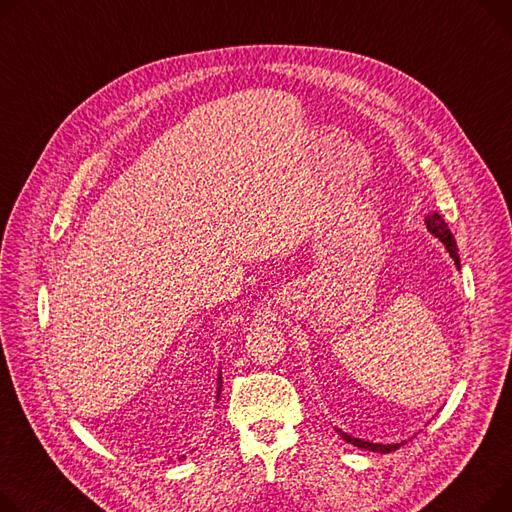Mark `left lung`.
Listing matches in <instances>:
<instances>
[{
	"label": "left lung",
	"mask_w": 512,
	"mask_h": 512,
	"mask_svg": "<svg viewBox=\"0 0 512 512\" xmlns=\"http://www.w3.org/2000/svg\"><path fill=\"white\" fill-rule=\"evenodd\" d=\"M426 228L438 238V241L445 245V249L449 251V255L453 257V261H455V265L457 267H461V261H459V255H457V243H455V236H453V232L449 230V226H447V222L440 218V214H428L426 218ZM335 432L342 436L346 442H350V445H354V447H358V449H364V451H372V453H391V451H397L403 442H395V445H381V442H370V440H362V438H354L352 434H348V432H344V430H339V428H335Z\"/></svg>",
	"instance_id": "obj_1"
}]
</instances>
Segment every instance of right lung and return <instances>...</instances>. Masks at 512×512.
Instances as JSON below:
<instances>
[{
  "mask_svg": "<svg viewBox=\"0 0 512 512\" xmlns=\"http://www.w3.org/2000/svg\"><path fill=\"white\" fill-rule=\"evenodd\" d=\"M220 393H222V372L218 374V393H216V401L220 399ZM185 457V455H183ZM183 457H179V459H183Z\"/></svg>",
  "mask_w": 512,
  "mask_h": 512,
  "instance_id": "right-lung-1",
  "label": "right lung"
}]
</instances>
